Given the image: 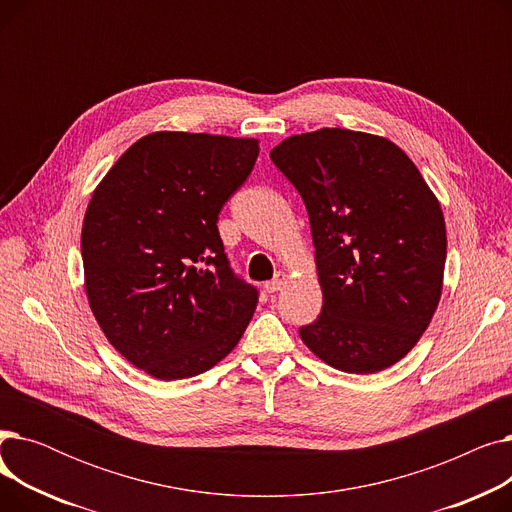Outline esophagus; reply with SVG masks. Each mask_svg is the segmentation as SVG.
I'll return each instance as SVG.
<instances>
[{"mask_svg": "<svg viewBox=\"0 0 512 512\" xmlns=\"http://www.w3.org/2000/svg\"><path fill=\"white\" fill-rule=\"evenodd\" d=\"M286 282H288V274H286V272H278V274L274 276V280L265 282V290H267V292H278V290L284 288Z\"/></svg>", "mask_w": 512, "mask_h": 512, "instance_id": "obj_1", "label": "esophagus"}]
</instances>
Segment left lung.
<instances>
[{
    "mask_svg": "<svg viewBox=\"0 0 512 512\" xmlns=\"http://www.w3.org/2000/svg\"><path fill=\"white\" fill-rule=\"evenodd\" d=\"M270 157L305 201L324 294L301 340L346 373L398 363L442 297L446 224L438 197L409 155L378 134L319 128L292 134Z\"/></svg>",
    "mask_w": 512,
    "mask_h": 512,
    "instance_id": "1",
    "label": "left lung"
}]
</instances>
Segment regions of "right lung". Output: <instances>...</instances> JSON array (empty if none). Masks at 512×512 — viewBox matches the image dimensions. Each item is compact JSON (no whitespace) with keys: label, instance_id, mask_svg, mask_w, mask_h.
<instances>
[{"label":"right lung","instance_id":"add662e5","mask_svg":"<svg viewBox=\"0 0 512 512\" xmlns=\"http://www.w3.org/2000/svg\"><path fill=\"white\" fill-rule=\"evenodd\" d=\"M257 139L159 130L130 145L89 201L80 251L105 338L157 380L218 365L257 290L230 270L218 215L251 174Z\"/></svg>","mask_w":512,"mask_h":512}]
</instances>
